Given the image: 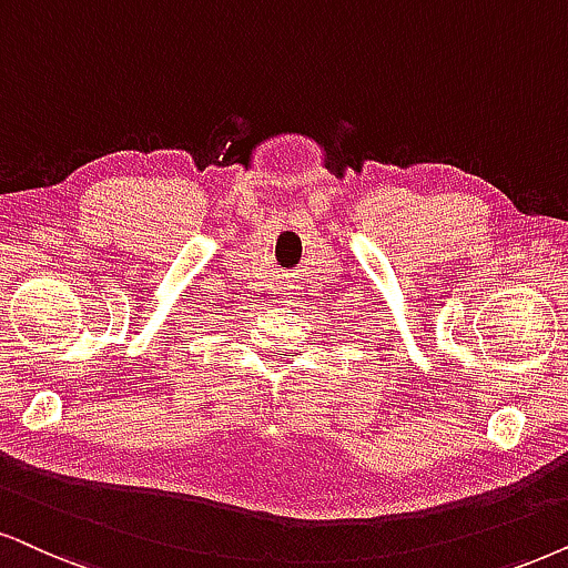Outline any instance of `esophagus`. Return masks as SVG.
<instances>
[{
	"label": "esophagus",
	"instance_id": "obj_1",
	"mask_svg": "<svg viewBox=\"0 0 568 568\" xmlns=\"http://www.w3.org/2000/svg\"><path fill=\"white\" fill-rule=\"evenodd\" d=\"M280 296H283L285 304H291V301L298 296V285L296 283H283V285H280Z\"/></svg>",
	"mask_w": 568,
	"mask_h": 568
}]
</instances>
